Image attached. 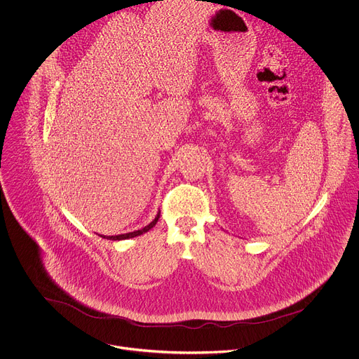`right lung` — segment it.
<instances>
[{
    "instance_id": "right-lung-1",
    "label": "right lung",
    "mask_w": 359,
    "mask_h": 359,
    "mask_svg": "<svg viewBox=\"0 0 359 359\" xmlns=\"http://www.w3.org/2000/svg\"><path fill=\"white\" fill-rule=\"evenodd\" d=\"M159 214H161V212H158L156 217H155V219H154L151 224H148L147 226H144L142 229H138V231H134V232H128V233H123V235H114V236H104V235H100V236L104 238V239H110V241H124V239H130V238L140 236V235L148 232L149 229H152V228L156 225V222H158V219H159Z\"/></svg>"
}]
</instances>
